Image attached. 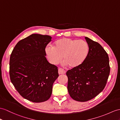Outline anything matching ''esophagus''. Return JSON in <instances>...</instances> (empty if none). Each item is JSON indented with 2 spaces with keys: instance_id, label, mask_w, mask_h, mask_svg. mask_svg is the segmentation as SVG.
<instances>
[{
  "instance_id": "1",
  "label": "esophagus",
  "mask_w": 120,
  "mask_h": 120,
  "mask_svg": "<svg viewBox=\"0 0 120 120\" xmlns=\"http://www.w3.org/2000/svg\"><path fill=\"white\" fill-rule=\"evenodd\" d=\"M58 74H64L65 73L66 71L64 69L60 68V69H58Z\"/></svg>"
}]
</instances>
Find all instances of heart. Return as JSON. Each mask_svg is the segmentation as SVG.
<instances>
[{"label":"heart","mask_w":120,"mask_h":120,"mask_svg":"<svg viewBox=\"0 0 120 120\" xmlns=\"http://www.w3.org/2000/svg\"><path fill=\"white\" fill-rule=\"evenodd\" d=\"M46 53L53 65H57L63 59L70 68L81 66L88 55L89 46L85 41L64 38L56 41L53 47H47Z\"/></svg>","instance_id":"1"}]
</instances>
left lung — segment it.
<instances>
[{
    "instance_id": "8db88e82",
    "label": "left lung",
    "mask_w": 120,
    "mask_h": 120,
    "mask_svg": "<svg viewBox=\"0 0 120 120\" xmlns=\"http://www.w3.org/2000/svg\"><path fill=\"white\" fill-rule=\"evenodd\" d=\"M85 39L89 46L88 55L84 63L66 73L68 90L74 100L86 102L97 96L104 89L110 73L109 58L98 43Z\"/></svg>"
}]
</instances>
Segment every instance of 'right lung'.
I'll return each instance as SVG.
<instances>
[{"label":"right lung","mask_w":120,"mask_h":120,"mask_svg":"<svg viewBox=\"0 0 120 120\" xmlns=\"http://www.w3.org/2000/svg\"><path fill=\"white\" fill-rule=\"evenodd\" d=\"M51 39L47 35L32 34L18 42L11 55V82L23 98L31 102L48 100L59 76L57 67L46 58L45 48Z\"/></svg>","instance_id":"right-lung-1"}]
</instances>
